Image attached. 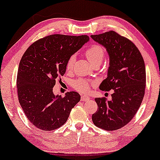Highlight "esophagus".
<instances>
[{
  "label": "esophagus",
  "instance_id": "34e87169",
  "mask_svg": "<svg viewBox=\"0 0 160 160\" xmlns=\"http://www.w3.org/2000/svg\"><path fill=\"white\" fill-rule=\"evenodd\" d=\"M90 99V97L88 96H81V101L82 102H85V101H88Z\"/></svg>",
  "mask_w": 160,
  "mask_h": 160
}]
</instances>
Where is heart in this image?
<instances>
[{
    "mask_svg": "<svg viewBox=\"0 0 160 160\" xmlns=\"http://www.w3.org/2000/svg\"><path fill=\"white\" fill-rule=\"evenodd\" d=\"M84 55H85L87 58L89 60V62L93 65L98 64L102 62L104 57V50L103 47L98 44H92L88 47L84 51ZM76 61V57L75 56H71L68 58L66 64V70L68 71L72 70L73 65ZM91 83L88 81L84 79H78L75 81L72 84V87L76 90L80 92H87L90 89Z\"/></svg>",
    "mask_w": 160,
    "mask_h": 160,
    "instance_id": "obj_1",
    "label": "heart"
}]
</instances>
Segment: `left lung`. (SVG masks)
<instances>
[{
    "label": "left lung",
    "instance_id": "left-lung-1",
    "mask_svg": "<svg viewBox=\"0 0 160 160\" xmlns=\"http://www.w3.org/2000/svg\"><path fill=\"white\" fill-rule=\"evenodd\" d=\"M91 38L107 49L110 57L108 77L99 88L114 91L110 101L95 98L98 110L92 120L96 127L115 131L129 123L140 107L146 84L145 62L136 45L113 30Z\"/></svg>",
    "mask_w": 160,
    "mask_h": 160
}]
</instances>
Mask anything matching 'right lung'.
Here are the masks:
<instances>
[{"label": "right lung", "mask_w": 160, "mask_h": 160, "mask_svg": "<svg viewBox=\"0 0 160 160\" xmlns=\"http://www.w3.org/2000/svg\"><path fill=\"white\" fill-rule=\"evenodd\" d=\"M88 41L86 35H47L31 44L23 55L17 75L18 97L27 119L38 129L60 128L80 101L78 92L56 96L52 88L66 72L68 58Z\"/></svg>", "instance_id": "1"}]
</instances>
